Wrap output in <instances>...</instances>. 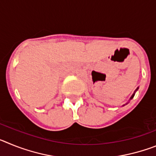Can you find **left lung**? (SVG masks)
Returning <instances> with one entry per match:
<instances>
[{
    "label": "left lung",
    "mask_w": 156,
    "mask_h": 156,
    "mask_svg": "<svg viewBox=\"0 0 156 156\" xmlns=\"http://www.w3.org/2000/svg\"><path fill=\"white\" fill-rule=\"evenodd\" d=\"M137 89H138V87H137V89H136V90H135V91H134V93H133V95H132L131 97H130V98H129V100H130V99H132V98H133V96H134V94H135V92L137 91Z\"/></svg>",
    "instance_id": "obj_1"
}]
</instances>
